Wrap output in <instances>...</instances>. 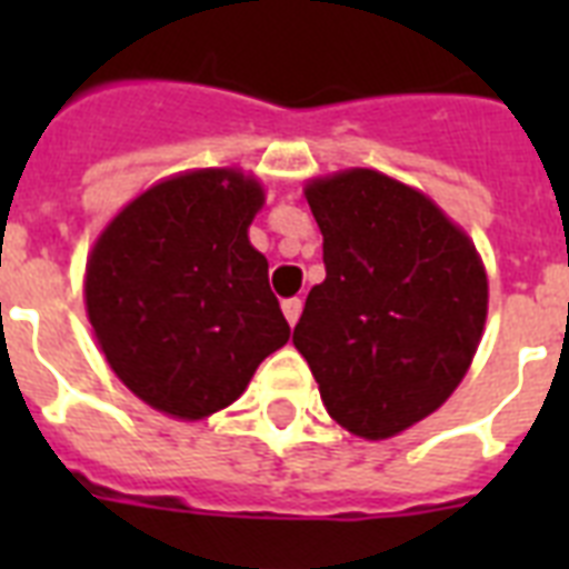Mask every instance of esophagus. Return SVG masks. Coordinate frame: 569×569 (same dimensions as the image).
<instances>
[{"label": "esophagus", "mask_w": 569, "mask_h": 569, "mask_svg": "<svg viewBox=\"0 0 569 569\" xmlns=\"http://www.w3.org/2000/svg\"><path fill=\"white\" fill-rule=\"evenodd\" d=\"M301 310H303V303H301V298H286L283 301V316H286V321H289V325H298V319H301Z\"/></svg>", "instance_id": "1"}]
</instances>
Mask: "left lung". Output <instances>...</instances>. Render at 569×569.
<instances>
[{
  "mask_svg": "<svg viewBox=\"0 0 569 569\" xmlns=\"http://www.w3.org/2000/svg\"><path fill=\"white\" fill-rule=\"evenodd\" d=\"M325 283L295 325L342 428L387 440L433 413L467 375L487 319L476 244L416 189L378 171L312 180Z\"/></svg>",
  "mask_w": 569,
  "mask_h": 569,
  "instance_id": "left-lung-1",
  "label": "left lung"
}]
</instances>
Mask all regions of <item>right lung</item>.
Segmentation results:
<instances>
[{"label": "right lung", "mask_w": 569, "mask_h": 569, "mask_svg": "<svg viewBox=\"0 0 569 569\" xmlns=\"http://www.w3.org/2000/svg\"><path fill=\"white\" fill-rule=\"evenodd\" d=\"M262 189L239 171H194L132 200L93 244L88 319L123 383L180 419L232 405L257 366L289 342L248 241Z\"/></svg>", "instance_id": "1"}]
</instances>
